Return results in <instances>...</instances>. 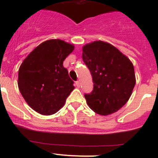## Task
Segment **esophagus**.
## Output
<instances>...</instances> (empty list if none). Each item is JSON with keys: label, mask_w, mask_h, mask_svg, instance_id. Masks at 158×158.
<instances>
[{"label": "esophagus", "mask_w": 158, "mask_h": 158, "mask_svg": "<svg viewBox=\"0 0 158 158\" xmlns=\"http://www.w3.org/2000/svg\"><path fill=\"white\" fill-rule=\"evenodd\" d=\"M76 85L78 87V88H79V86H80V82H79V81H76Z\"/></svg>", "instance_id": "obj_1"}]
</instances>
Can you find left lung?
<instances>
[{"label":"left lung","mask_w":158,"mask_h":158,"mask_svg":"<svg viewBox=\"0 0 158 158\" xmlns=\"http://www.w3.org/2000/svg\"><path fill=\"white\" fill-rule=\"evenodd\" d=\"M82 59L94 83L93 92L85 94L89 108L102 116L118 111L129 100L136 84L131 61L116 47L102 41L84 45Z\"/></svg>","instance_id":"8db88e82"}]
</instances>
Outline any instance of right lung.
Returning <instances> with one entry per match:
<instances>
[{
	"mask_svg": "<svg viewBox=\"0 0 158 158\" xmlns=\"http://www.w3.org/2000/svg\"><path fill=\"white\" fill-rule=\"evenodd\" d=\"M74 48L60 39H50L37 46L21 63L18 89L37 113L46 116L57 113L75 89L63 66L64 60Z\"/></svg>",
	"mask_w": 158,
	"mask_h": 158,
	"instance_id": "1",
	"label": "right lung"
}]
</instances>
